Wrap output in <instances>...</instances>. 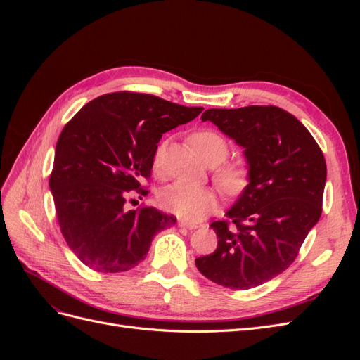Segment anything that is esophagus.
Instances as JSON below:
<instances>
[{
  "instance_id": "obj_1",
  "label": "esophagus",
  "mask_w": 360,
  "mask_h": 360,
  "mask_svg": "<svg viewBox=\"0 0 360 360\" xmlns=\"http://www.w3.org/2000/svg\"><path fill=\"white\" fill-rule=\"evenodd\" d=\"M179 226H186V228H189V230H195V228H198V224H197V222H191V221L180 219V221H179Z\"/></svg>"
}]
</instances>
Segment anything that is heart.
Masks as SVG:
<instances>
[{
	"label": "heart",
	"instance_id": "obj_1",
	"mask_svg": "<svg viewBox=\"0 0 360 360\" xmlns=\"http://www.w3.org/2000/svg\"><path fill=\"white\" fill-rule=\"evenodd\" d=\"M191 143L200 158L209 165H217L224 162L230 153L226 139L213 129H201L195 132L191 136ZM163 151H165V146L162 144L156 150L155 168H160ZM214 180L226 193H237L246 184V171L234 163H226L214 171ZM159 202L162 209L181 219L200 221L216 209L219 198L212 188L176 183L160 193Z\"/></svg>",
	"mask_w": 360,
	"mask_h": 360
}]
</instances>
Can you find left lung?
Instances as JSON below:
<instances>
[{
    "label": "left lung",
    "instance_id": "8db88e82",
    "mask_svg": "<svg viewBox=\"0 0 360 360\" xmlns=\"http://www.w3.org/2000/svg\"><path fill=\"white\" fill-rule=\"evenodd\" d=\"M214 123L245 148L249 184L212 222L213 254L195 259L214 284L248 290L287 270L321 216L326 160L317 141L292 114L274 105L207 110Z\"/></svg>",
    "mask_w": 360,
    "mask_h": 360
}]
</instances>
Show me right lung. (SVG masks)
Listing matches in <instances>:
<instances>
[{
	"instance_id": "obj_1",
	"label": "right lung",
	"mask_w": 360,
	"mask_h": 360,
	"mask_svg": "<svg viewBox=\"0 0 360 360\" xmlns=\"http://www.w3.org/2000/svg\"><path fill=\"white\" fill-rule=\"evenodd\" d=\"M202 110L117 91L84 105L64 126L49 188L64 240L86 267L102 274L130 270L146 258L155 234L176 224L155 207L129 210L127 200L148 193L141 180L151 176L162 134Z\"/></svg>"
}]
</instances>
